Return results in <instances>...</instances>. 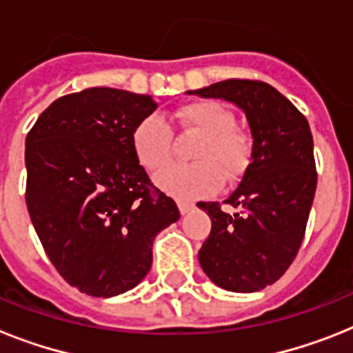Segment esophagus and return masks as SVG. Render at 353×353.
Here are the masks:
<instances>
[{"label": "esophagus", "mask_w": 353, "mask_h": 353, "mask_svg": "<svg viewBox=\"0 0 353 353\" xmlns=\"http://www.w3.org/2000/svg\"><path fill=\"white\" fill-rule=\"evenodd\" d=\"M177 207H179V212H181V214H187L194 205L190 203V201H185V199H177Z\"/></svg>", "instance_id": "obj_1"}]
</instances>
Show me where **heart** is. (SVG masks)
<instances>
[{
    "label": "heart",
    "mask_w": 353,
    "mask_h": 353,
    "mask_svg": "<svg viewBox=\"0 0 353 353\" xmlns=\"http://www.w3.org/2000/svg\"><path fill=\"white\" fill-rule=\"evenodd\" d=\"M183 130L203 133L192 157L196 163L172 165L157 176V185L172 196L196 199L220 188L223 177L234 181L245 172L252 157L251 135L236 128L234 113L221 102L196 101L174 113ZM133 152L150 172L168 165L174 154V132L161 115H148L132 133Z\"/></svg>",
    "instance_id": "b5f03b06"
}]
</instances>
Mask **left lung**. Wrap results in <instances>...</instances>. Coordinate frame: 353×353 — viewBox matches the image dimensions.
Instances as JSON below:
<instances>
[{
    "label": "left lung",
    "instance_id": "8db88e82",
    "mask_svg": "<svg viewBox=\"0 0 353 353\" xmlns=\"http://www.w3.org/2000/svg\"><path fill=\"white\" fill-rule=\"evenodd\" d=\"M188 93L236 104L252 135L251 163L223 201L234 214L216 201L198 203L212 221L199 265L223 290L260 291L285 273L306 232L317 188L312 130L282 93L260 80H223Z\"/></svg>",
    "mask_w": 353,
    "mask_h": 353
}]
</instances>
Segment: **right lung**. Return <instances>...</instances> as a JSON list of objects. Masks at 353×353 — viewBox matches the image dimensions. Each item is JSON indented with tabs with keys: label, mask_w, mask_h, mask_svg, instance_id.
I'll return each mask as SVG.
<instances>
[{
	"label": "right lung",
	"mask_w": 353,
	"mask_h": 353,
	"mask_svg": "<svg viewBox=\"0 0 353 353\" xmlns=\"http://www.w3.org/2000/svg\"><path fill=\"white\" fill-rule=\"evenodd\" d=\"M157 102L113 88L60 97L25 139V201L47 256L91 296L133 290L152 268L157 232L179 220L132 146Z\"/></svg>",
	"instance_id": "obj_1"
}]
</instances>
